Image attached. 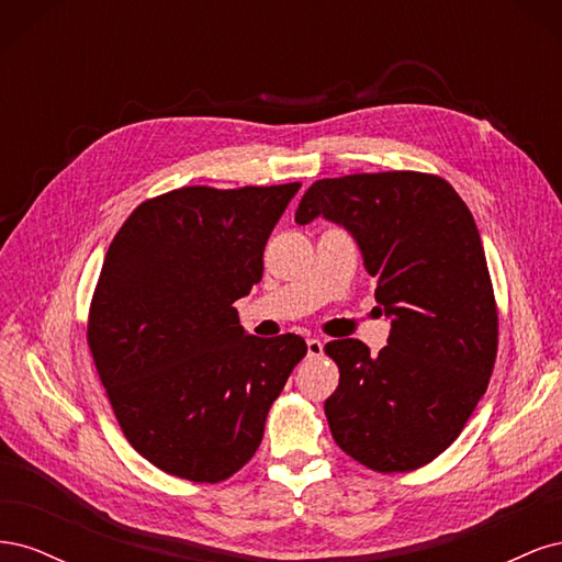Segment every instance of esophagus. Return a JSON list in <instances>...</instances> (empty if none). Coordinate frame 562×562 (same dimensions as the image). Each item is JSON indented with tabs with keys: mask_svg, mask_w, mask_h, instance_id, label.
Returning <instances> with one entry per match:
<instances>
[{
	"mask_svg": "<svg viewBox=\"0 0 562 562\" xmlns=\"http://www.w3.org/2000/svg\"><path fill=\"white\" fill-rule=\"evenodd\" d=\"M307 353L310 356H321L323 353V342H321V339H316V337L307 339Z\"/></svg>",
	"mask_w": 562,
	"mask_h": 562,
	"instance_id": "34e87169",
	"label": "esophagus"
}]
</instances>
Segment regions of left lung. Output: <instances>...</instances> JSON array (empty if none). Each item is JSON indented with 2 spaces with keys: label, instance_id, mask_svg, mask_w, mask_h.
<instances>
[{
  "label": "left lung",
  "instance_id": "obj_1",
  "mask_svg": "<svg viewBox=\"0 0 562 562\" xmlns=\"http://www.w3.org/2000/svg\"><path fill=\"white\" fill-rule=\"evenodd\" d=\"M316 217L353 236L391 318L378 356L361 339L326 345L339 368L323 405L335 443L372 471L419 469L462 434L495 366L497 307L479 227L443 178L413 171L318 180L295 223Z\"/></svg>",
  "mask_w": 562,
  "mask_h": 562
}]
</instances>
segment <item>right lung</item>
<instances>
[{
    "instance_id": "add662e5",
    "label": "right lung",
    "mask_w": 562,
    "mask_h": 562,
    "mask_svg": "<svg viewBox=\"0 0 562 562\" xmlns=\"http://www.w3.org/2000/svg\"><path fill=\"white\" fill-rule=\"evenodd\" d=\"M297 190L182 187L140 203L110 244L89 347L128 443L178 479L239 471L307 353L293 333L248 335L234 310L260 283L267 239Z\"/></svg>"
}]
</instances>
